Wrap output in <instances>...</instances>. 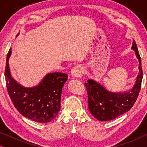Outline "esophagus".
<instances>
[{
    "mask_svg": "<svg viewBox=\"0 0 147 147\" xmlns=\"http://www.w3.org/2000/svg\"><path fill=\"white\" fill-rule=\"evenodd\" d=\"M84 71V68L81 65H77L73 67L71 69V74L73 77L75 78H81L82 76V74Z\"/></svg>",
    "mask_w": 147,
    "mask_h": 147,
    "instance_id": "34e87169",
    "label": "esophagus"
}]
</instances>
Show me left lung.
I'll use <instances>...</instances> for the list:
<instances>
[{
  "label": "left lung",
  "instance_id": "8db88e82",
  "mask_svg": "<svg viewBox=\"0 0 147 147\" xmlns=\"http://www.w3.org/2000/svg\"><path fill=\"white\" fill-rule=\"evenodd\" d=\"M132 49L135 51L139 65V74L135 84L128 92L113 93L108 91L103 86L93 80H88L85 86L88 93V104L90 112L100 121H108L130 110L137 99L141 88L142 69L141 59L138 53L136 42L133 40Z\"/></svg>",
  "mask_w": 147,
  "mask_h": 147
}]
</instances>
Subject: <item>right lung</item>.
<instances>
[{
	"label": "right lung",
	"mask_w": 147,
	"mask_h": 147,
	"mask_svg": "<svg viewBox=\"0 0 147 147\" xmlns=\"http://www.w3.org/2000/svg\"><path fill=\"white\" fill-rule=\"evenodd\" d=\"M7 56L5 76L8 93L13 105L25 117L37 122H49L55 118L61 108L62 88L67 80L65 74L55 72L46 75L39 85L25 88L14 80L10 72Z\"/></svg>",
	"instance_id": "1"
}]
</instances>
